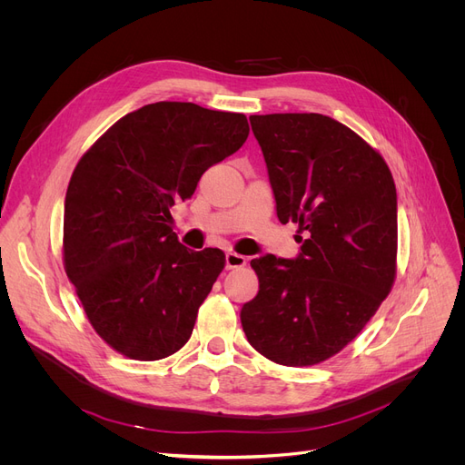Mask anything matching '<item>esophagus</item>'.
Segmentation results:
<instances>
[{"label":"esophagus","instance_id":"esophagus-1","mask_svg":"<svg viewBox=\"0 0 465 465\" xmlns=\"http://www.w3.org/2000/svg\"><path fill=\"white\" fill-rule=\"evenodd\" d=\"M247 263V258L237 252H226V270H235V267H242Z\"/></svg>","mask_w":465,"mask_h":465}]
</instances>
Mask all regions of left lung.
<instances>
[{"instance_id":"1","label":"left lung","mask_w":465,"mask_h":465,"mask_svg":"<svg viewBox=\"0 0 465 465\" xmlns=\"http://www.w3.org/2000/svg\"><path fill=\"white\" fill-rule=\"evenodd\" d=\"M277 216L300 224L296 258L251 262L260 290L242 305L249 343L281 365H314L370 322L396 277L398 195L379 153L319 113L252 114Z\"/></svg>"}]
</instances>
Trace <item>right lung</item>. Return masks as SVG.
<instances>
[{
    "mask_svg": "<svg viewBox=\"0 0 465 465\" xmlns=\"http://www.w3.org/2000/svg\"><path fill=\"white\" fill-rule=\"evenodd\" d=\"M247 137L245 114L158 102L114 122L73 171L65 273L97 335L120 354L162 360L190 339L226 256L181 245L171 207Z\"/></svg>",
    "mask_w": 465,
    "mask_h": 465,
    "instance_id": "obj_1",
    "label": "right lung"
}]
</instances>
